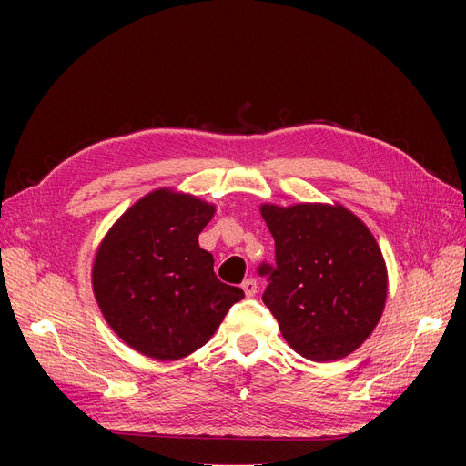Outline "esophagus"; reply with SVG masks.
Masks as SVG:
<instances>
[{"label":"esophagus","instance_id":"1","mask_svg":"<svg viewBox=\"0 0 466 466\" xmlns=\"http://www.w3.org/2000/svg\"><path fill=\"white\" fill-rule=\"evenodd\" d=\"M257 288H258V284H257L255 278H247V279L243 281V289H245V293H247V298H252V295L257 293Z\"/></svg>","mask_w":466,"mask_h":466}]
</instances>
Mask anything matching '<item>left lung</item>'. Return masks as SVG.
I'll return each instance as SVG.
<instances>
[{
	"mask_svg": "<svg viewBox=\"0 0 466 466\" xmlns=\"http://www.w3.org/2000/svg\"><path fill=\"white\" fill-rule=\"evenodd\" d=\"M276 264L264 305L288 344L307 360L332 361L363 344L383 313L387 268L373 235L342 206L264 204Z\"/></svg>",
	"mask_w": 466,
	"mask_h": 466,
	"instance_id": "left-lung-1",
	"label": "left lung"
}]
</instances>
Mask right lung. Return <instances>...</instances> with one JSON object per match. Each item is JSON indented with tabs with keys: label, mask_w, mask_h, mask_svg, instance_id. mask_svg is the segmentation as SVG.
<instances>
[{
	"label": "right lung",
	"mask_w": 466,
	"mask_h": 466,
	"mask_svg": "<svg viewBox=\"0 0 466 466\" xmlns=\"http://www.w3.org/2000/svg\"><path fill=\"white\" fill-rule=\"evenodd\" d=\"M214 216L194 196L155 190L108 231L93 264L98 307L122 340L155 360L202 348L245 298L214 272L198 235Z\"/></svg>",
	"instance_id": "add662e5"
}]
</instances>
